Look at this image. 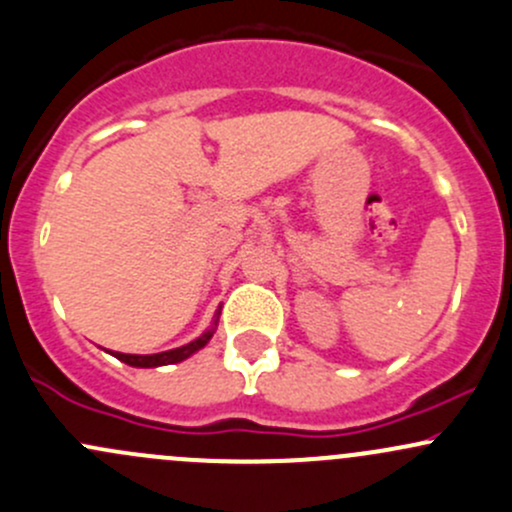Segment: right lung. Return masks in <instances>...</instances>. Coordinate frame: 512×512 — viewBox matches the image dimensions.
Instances as JSON below:
<instances>
[{"mask_svg":"<svg viewBox=\"0 0 512 512\" xmlns=\"http://www.w3.org/2000/svg\"><path fill=\"white\" fill-rule=\"evenodd\" d=\"M218 319H220V309L215 312V319L213 324H210L208 329H205L203 334H200L198 339H193L190 344H183V347L178 349H168V352H160V354H121V352H111L116 356L118 361H123V364L128 366H136V369H153V366H165V364H178V361H185L188 356H193L195 352H200V349L205 347V344L213 339L215 329H218Z\"/></svg>","mask_w":512,"mask_h":512,"instance_id":"right-lung-1","label":"right lung"}]
</instances>
